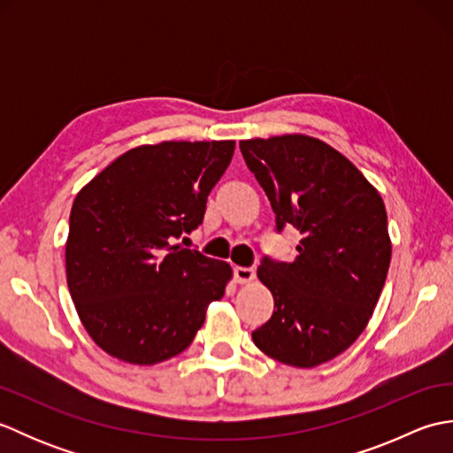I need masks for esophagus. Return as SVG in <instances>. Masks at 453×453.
Instances as JSON below:
<instances>
[{
  "label": "esophagus",
  "mask_w": 453,
  "mask_h": 453,
  "mask_svg": "<svg viewBox=\"0 0 453 453\" xmlns=\"http://www.w3.org/2000/svg\"><path fill=\"white\" fill-rule=\"evenodd\" d=\"M234 278H235L237 284H247V282L255 280V271H253V268H249V266H235L234 268Z\"/></svg>",
  "instance_id": "esophagus-1"
}]
</instances>
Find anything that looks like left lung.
I'll return each instance as SVG.
<instances>
[{
    "mask_svg": "<svg viewBox=\"0 0 453 453\" xmlns=\"http://www.w3.org/2000/svg\"><path fill=\"white\" fill-rule=\"evenodd\" d=\"M266 192L276 232H300L292 263L263 257L257 276L274 297L273 317L253 331L271 358L313 368L358 339L391 261L386 204L368 179L329 143L303 134L239 142Z\"/></svg>",
    "mask_w": 453,
    "mask_h": 453,
    "instance_id": "left-lung-1",
    "label": "left lung"
}]
</instances>
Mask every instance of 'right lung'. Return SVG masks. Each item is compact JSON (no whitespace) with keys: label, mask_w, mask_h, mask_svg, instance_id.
<instances>
[{"label":"right lung","mask_w":453,"mask_h":453,"mask_svg":"<svg viewBox=\"0 0 453 453\" xmlns=\"http://www.w3.org/2000/svg\"><path fill=\"white\" fill-rule=\"evenodd\" d=\"M234 150V140L134 148L75 196L67 288L85 331L114 358H173L224 297L229 265L173 243L202 224Z\"/></svg>","instance_id":"1"}]
</instances>
